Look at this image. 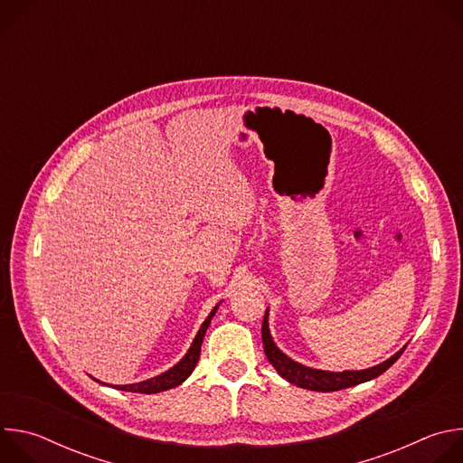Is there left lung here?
<instances>
[{"label": "left lung", "mask_w": 463, "mask_h": 463, "mask_svg": "<svg viewBox=\"0 0 463 463\" xmlns=\"http://www.w3.org/2000/svg\"><path fill=\"white\" fill-rule=\"evenodd\" d=\"M261 341H263V352H266L269 363L275 366V370L284 379H288L289 383H293L300 388H307V390H315V392H335V390L350 388V386L361 384L364 381H370V379L381 375L383 372H386L395 361L402 357V354L405 350V348L400 350L398 354H393L384 363L366 368V370H345V372L315 370V368L304 366V364L289 359L284 352L279 350V346L275 345V341L269 334L268 311H266V315H263V322H261Z\"/></svg>", "instance_id": "8db88e82"}]
</instances>
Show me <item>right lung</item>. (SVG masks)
<instances>
[{
    "instance_id": "right-lung-1",
    "label": "right lung",
    "mask_w": 463,
    "mask_h": 463,
    "mask_svg": "<svg viewBox=\"0 0 463 463\" xmlns=\"http://www.w3.org/2000/svg\"><path fill=\"white\" fill-rule=\"evenodd\" d=\"M218 311V306L211 311V315L205 318V322L202 324L200 332H197L192 346L188 348V352L184 354V357L175 364L172 366L170 370H166L165 373L161 375H156L152 379H146V381H141V383H134V384H115L117 390H124V392H139V393H157V392H165L168 388H174L177 384H181L190 373L192 370L195 368L197 361H200V354H202V343H203V337H205V332L207 327L213 320V317L216 315Z\"/></svg>"
}]
</instances>
